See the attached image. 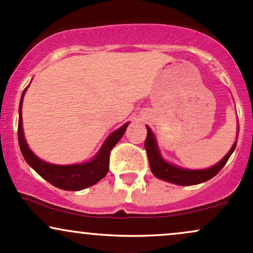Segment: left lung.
Returning a JSON list of instances; mask_svg holds the SVG:
<instances>
[{
	"label": "left lung",
	"instance_id": "8db88e82",
	"mask_svg": "<svg viewBox=\"0 0 253 253\" xmlns=\"http://www.w3.org/2000/svg\"><path fill=\"white\" fill-rule=\"evenodd\" d=\"M148 128V135H146L145 139V150L148 152L149 157V163L150 168H151L152 174L155 176L158 177L161 180H165V181L171 182V184L180 185V186H191V185H197L202 184V182L208 181L209 179H211L224 167V165L227 163V161L229 160L230 155L234 151L237 143H234V145L232 146V149L229 150L228 154L226 155L217 165L212 166V167L208 169H202V170H192V169H184L176 167V166L170 165V163L166 162L161 156L160 151H158L156 139L154 137V133L151 132V129Z\"/></svg>",
	"mask_w": 253,
	"mask_h": 253
}]
</instances>
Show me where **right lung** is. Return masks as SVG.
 <instances>
[{
    "label": "right lung",
    "mask_w": 253,
    "mask_h": 253,
    "mask_svg": "<svg viewBox=\"0 0 253 253\" xmlns=\"http://www.w3.org/2000/svg\"><path fill=\"white\" fill-rule=\"evenodd\" d=\"M27 87L25 88L23 95H21L20 105H19V124H18V139L19 146H20L21 154L29 166L35 169L44 180L54 185L55 187L61 188L66 191H80L86 187L97 184L101 179L107 175L108 169H109V157L112 149L121 139L124 133L126 132L127 126L129 122L125 124L124 126L113 132L104 144L102 145L98 154L95 158L86 163L72 166H59L51 165V163L44 162L41 158H38L30 150L26 140L24 137L23 131V118H21V107H23V98Z\"/></svg>",
    "instance_id": "1"
}]
</instances>
